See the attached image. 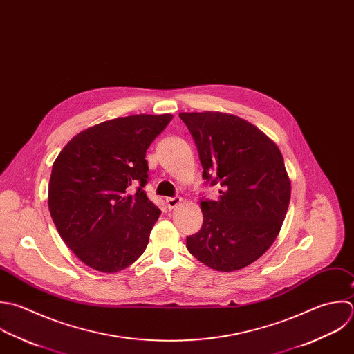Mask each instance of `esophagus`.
<instances>
[{
  "label": "esophagus",
  "mask_w": 354,
  "mask_h": 354,
  "mask_svg": "<svg viewBox=\"0 0 354 354\" xmlns=\"http://www.w3.org/2000/svg\"><path fill=\"white\" fill-rule=\"evenodd\" d=\"M165 203H167V207H168L169 209H172V208L178 207V205L182 203V198H180V197H168V198L165 200Z\"/></svg>",
  "instance_id": "34e87169"
}]
</instances>
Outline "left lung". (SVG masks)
<instances>
[{"label":"left lung","mask_w":354,"mask_h":354,"mask_svg":"<svg viewBox=\"0 0 354 354\" xmlns=\"http://www.w3.org/2000/svg\"><path fill=\"white\" fill-rule=\"evenodd\" d=\"M179 117L196 142L203 178L221 186L218 200H201L203 227L186 239V247L214 270H240L272 247L286 219L291 180L283 154L259 128L234 114Z\"/></svg>","instance_id":"left-lung-1"}]
</instances>
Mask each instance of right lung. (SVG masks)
<instances>
[{
	"label": "right lung",
	"instance_id": "1",
	"mask_svg": "<svg viewBox=\"0 0 354 354\" xmlns=\"http://www.w3.org/2000/svg\"><path fill=\"white\" fill-rule=\"evenodd\" d=\"M172 117L133 114L103 121L77 133L56 157L49 212L62 240L91 269L117 273L145 252L161 214L143 190L146 150Z\"/></svg>",
	"mask_w": 354,
	"mask_h": 354
}]
</instances>
